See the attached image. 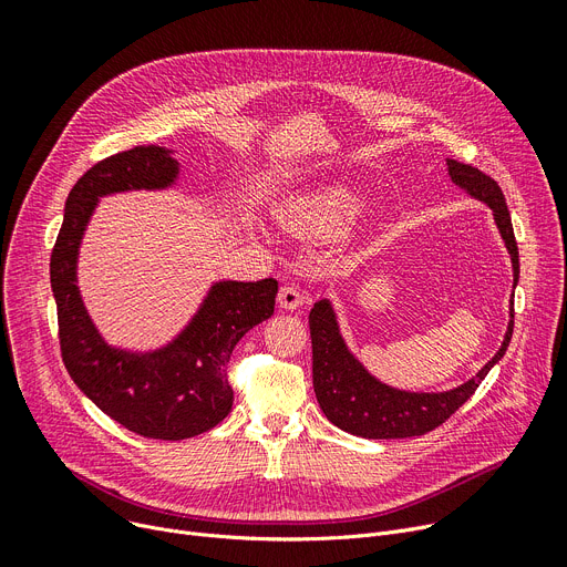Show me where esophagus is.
Instances as JSON below:
<instances>
[{
  "label": "esophagus",
  "instance_id": "esophagus-1",
  "mask_svg": "<svg viewBox=\"0 0 567 567\" xmlns=\"http://www.w3.org/2000/svg\"><path fill=\"white\" fill-rule=\"evenodd\" d=\"M303 303H306V293L301 291V287H296V285L280 287V293H278V306L280 308L296 310V308H301Z\"/></svg>",
  "mask_w": 567,
  "mask_h": 567
}]
</instances>
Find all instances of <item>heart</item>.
<instances>
[{
    "label": "heart",
    "mask_w": 567,
    "mask_h": 567,
    "mask_svg": "<svg viewBox=\"0 0 567 567\" xmlns=\"http://www.w3.org/2000/svg\"><path fill=\"white\" fill-rule=\"evenodd\" d=\"M363 208V190L336 184L291 197L278 214L280 225L303 241H331L349 229Z\"/></svg>",
    "instance_id": "obj_1"
}]
</instances>
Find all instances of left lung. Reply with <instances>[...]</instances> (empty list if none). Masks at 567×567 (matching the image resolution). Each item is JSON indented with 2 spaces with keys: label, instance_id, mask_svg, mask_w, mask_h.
<instances>
[{
  "label": "left lung",
  "instance_id": "8db88e82",
  "mask_svg": "<svg viewBox=\"0 0 567 567\" xmlns=\"http://www.w3.org/2000/svg\"><path fill=\"white\" fill-rule=\"evenodd\" d=\"M453 184L466 190L471 197L485 202L498 227L505 248L513 261V287L519 282V250L511 223V212L505 197L492 176L483 174L478 167L445 161ZM513 306V303H511ZM515 326V308H511L508 331L501 342V349L487 365L464 381L453 391L443 393H411L372 377L365 365L349 351L338 315L329 299H321L310 310V338H312V383L315 395L336 427L363 436V439H406L421 436L445 423L451 415L475 393L487 372L503 359L511 344Z\"/></svg>",
  "mask_w": 567,
  "mask_h": 567
}]
</instances>
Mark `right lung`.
<instances>
[{"label": "right lung", "mask_w": 567, "mask_h": 567, "mask_svg": "<svg viewBox=\"0 0 567 567\" xmlns=\"http://www.w3.org/2000/svg\"><path fill=\"white\" fill-rule=\"evenodd\" d=\"M178 163L165 146H135L86 169L71 188L64 223L50 257L59 347L78 383L112 421L163 441H182L216 427L231 411L229 355L252 326L274 315L278 280L214 282L186 329L165 347L131 351L103 340L78 287V255L99 199L128 190H167Z\"/></svg>", "instance_id": "1"}]
</instances>
